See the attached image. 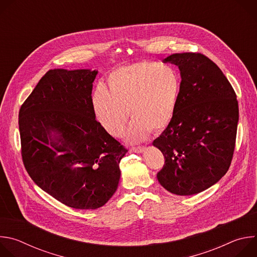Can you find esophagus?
Here are the masks:
<instances>
[{"instance_id":"esophagus-1","label":"esophagus","mask_w":257,"mask_h":257,"mask_svg":"<svg viewBox=\"0 0 257 257\" xmlns=\"http://www.w3.org/2000/svg\"><path fill=\"white\" fill-rule=\"evenodd\" d=\"M131 151L136 153V154H141L145 151V148H144V146H138V148H132Z\"/></svg>"}]
</instances>
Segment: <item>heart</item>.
I'll return each mask as SVG.
<instances>
[{
  "mask_svg": "<svg viewBox=\"0 0 257 257\" xmlns=\"http://www.w3.org/2000/svg\"><path fill=\"white\" fill-rule=\"evenodd\" d=\"M106 85V89H95L92 106L109 135L123 134L129 109L134 118L126 132L129 142L142 141L152 130L161 131L172 122L181 91V78L174 68L151 62L132 64L113 71Z\"/></svg>",
  "mask_w": 257,
  "mask_h": 257,
  "instance_id": "obj_1",
  "label": "heart"
}]
</instances>
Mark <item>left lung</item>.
<instances>
[{"label": "left lung", "mask_w": 257, "mask_h": 257, "mask_svg": "<svg viewBox=\"0 0 257 257\" xmlns=\"http://www.w3.org/2000/svg\"><path fill=\"white\" fill-rule=\"evenodd\" d=\"M163 62L179 67L181 91L172 122L153 142L165 157L157 177L173 194H197L230 168L239 120L237 96L222 70L200 53L173 54Z\"/></svg>", "instance_id": "1"}]
</instances>
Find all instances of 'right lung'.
<instances>
[{"label":"right lung","instance_id":"right-lung-1","mask_svg":"<svg viewBox=\"0 0 257 257\" xmlns=\"http://www.w3.org/2000/svg\"><path fill=\"white\" fill-rule=\"evenodd\" d=\"M96 70L48 71L19 111L24 167L63 204L95 209L116 192L120 161L128 152L95 120Z\"/></svg>","mask_w":257,"mask_h":257}]
</instances>
